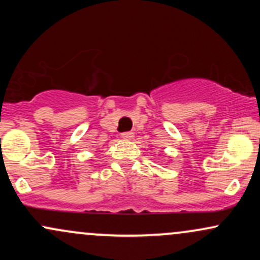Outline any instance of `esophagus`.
Here are the masks:
<instances>
[{"instance_id":"34e87169","label":"esophagus","mask_w":260,"mask_h":260,"mask_svg":"<svg viewBox=\"0 0 260 260\" xmlns=\"http://www.w3.org/2000/svg\"><path fill=\"white\" fill-rule=\"evenodd\" d=\"M121 137H122V139H124V140H132L134 136H133V133H131V132H124L121 134Z\"/></svg>"}]
</instances>
